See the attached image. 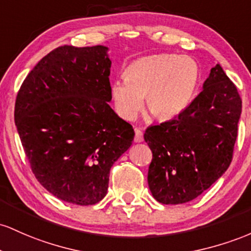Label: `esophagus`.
<instances>
[{"label":"esophagus","instance_id":"obj_1","mask_svg":"<svg viewBox=\"0 0 251 251\" xmlns=\"http://www.w3.org/2000/svg\"><path fill=\"white\" fill-rule=\"evenodd\" d=\"M135 142H142L143 141V133L140 130V129H135V137H134Z\"/></svg>","mask_w":251,"mask_h":251}]
</instances>
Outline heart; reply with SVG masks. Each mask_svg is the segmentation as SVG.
Returning <instances> with one entry per match:
<instances>
[{
    "instance_id": "obj_1",
    "label": "heart",
    "mask_w": 251,
    "mask_h": 251,
    "mask_svg": "<svg viewBox=\"0 0 251 251\" xmlns=\"http://www.w3.org/2000/svg\"><path fill=\"white\" fill-rule=\"evenodd\" d=\"M201 69L194 59L159 53L131 61L125 78L115 79L110 96L117 115L126 121L136 117L145 105L160 121L179 116L192 102L199 85Z\"/></svg>"
}]
</instances>
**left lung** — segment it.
I'll return each mask as SVG.
<instances>
[{
  "mask_svg": "<svg viewBox=\"0 0 251 251\" xmlns=\"http://www.w3.org/2000/svg\"><path fill=\"white\" fill-rule=\"evenodd\" d=\"M241 112L237 89L217 64L178 117L148 126L145 141L153 153L148 186L157 201H191L223 176L232 160Z\"/></svg>",
  "mask_w": 251,
  "mask_h": 251,
  "instance_id": "obj_1",
  "label": "left lung"
}]
</instances>
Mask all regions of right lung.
I'll use <instances>...</instances> for the list:
<instances>
[{
	"label": "right lung",
	"mask_w": 251,
	"mask_h": 251,
	"mask_svg": "<svg viewBox=\"0 0 251 251\" xmlns=\"http://www.w3.org/2000/svg\"><path fill=\"white\" fill-rule=\"evenodd\" d=\"M109 49L65 46L35 65L16 97L14 118L38 181L61 201L94 205L105 197L133 126L109 105Z\"/></svg>",
	"instance_id": "right-lung-1"
}]
</instances>
